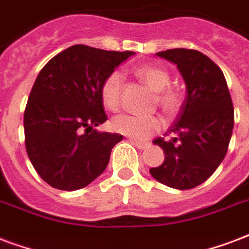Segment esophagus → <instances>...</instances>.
Segmentation results:
<instances>
[{
	"label": "esophagus",
	"mask_w": 249,
	"mask_h": 249,
	"mask_svg": "<svg viewBox=\"0 0 249 249\" xmlns=\"http://www.w3.org/2000/svg\"><path fill=\"white\" fill-rule=\"evenodd\" d=\"M128 142H130L131 144L135 145V147H138L139 149H145L147 147H149L148 143H142V142H136V140L134 139H128Z\"/></svg>",
	"instance_id": "1"
}]
</instances>
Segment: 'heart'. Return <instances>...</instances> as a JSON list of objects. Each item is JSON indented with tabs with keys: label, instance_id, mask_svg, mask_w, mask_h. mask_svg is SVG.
Here are the masks:
<instances>
[{
	"label": "heart",
	"instance_id": "obj_1",
	"mask_svg": "<svg viewBox=\"0 0 249 249\" xmlns=\"http://www.w3.org/2000/svg\"><path fill=\"white\" fill-rule=\"evenodd\" d=\"M136 77L145 87L155 91V100L164 111L173 115L178 111L182 102L181 94L176 89L169 88L171 74L160 65H142L135 69ZM123 77L119 72H111L101 85V98L105 107L117 111L122 106ZM114 131L126 135L134 140H144L160 131L164 126L161 118L140 117V115H119L111 122Z\"/></svg>",
	"mask_w": 249,
	"mask_h": 249
}]
</instances>
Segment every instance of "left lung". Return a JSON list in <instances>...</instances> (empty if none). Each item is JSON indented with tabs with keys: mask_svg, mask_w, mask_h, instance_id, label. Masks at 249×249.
Returning a JSON list of instances; mask_svg holds the SVG:
<instances>
[{
	"mask_svg": "<svg viewBox=\"0 0 249 249\" xmlns=\"http://www.w3.org/2000/svg\"><path fill=\"white\" fill-rule=\"evenodd\" d=\"M177 65L186 85V98L167 135L158 138L165 159L149 173L169 188L186 190L210 177L227 153L233 128V106L218 65L202 52L175 48L156 53Z\"/></svg>",
	"mask_w": 249,
	"mask_h": 249,
	"instance_id": "8db88e82",
	"label": "left lung"
}]
</instances>
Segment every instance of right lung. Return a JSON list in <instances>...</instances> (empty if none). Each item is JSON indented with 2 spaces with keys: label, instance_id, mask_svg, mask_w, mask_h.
Wrapping results in <instances>:
<instances>
[{
  "label": "right lung",
  "instance_id": "add662e5",
  "mask_svg": "<svg viewBox=\"0 0 249 249\" xmlns=\"http://www.w3.org/2000/svg\"><path fill=\"white\" fill-rule=\"evenodd\" d=\"M135 52L76 44L39 72L26 105L25 144L38 175L60 190H77L106 169L119 134L97 131L107 119L101 85Z\"/></svg>",
  "mask_w": 249,
  "mask_h": 249
}]
</instances>
